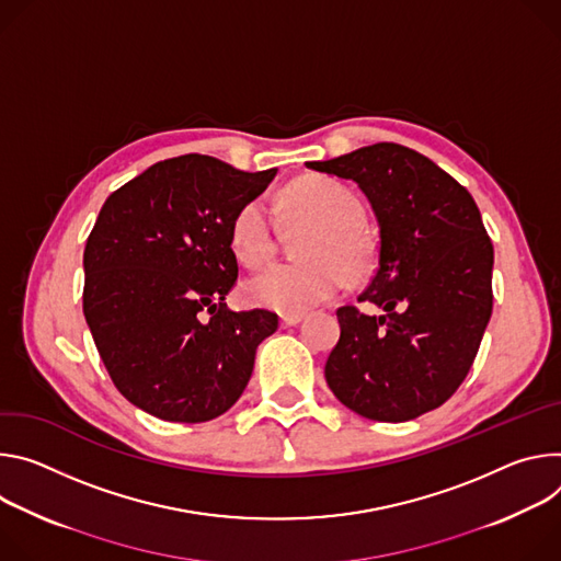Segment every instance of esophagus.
Wrapping results in <instances>:
<instances>
[{
    "mask_svg": "<svg viewBox=\"0 0 561 561\" xmlns=\"http://www.w3.org/2000/svg\"><path fill=\"white\" fill-rule=\"evenodd\" d=\"M302 319H305V314H283V317H280V325H283V328H294V325H298Z\"/></svg>",
    "mask_w": 561,
    "mask_h": 561,
    "instance_id": "esophagus-1",
    "label": "esophagus"
}]
</instances>
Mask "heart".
I'll return each mask as SVG.
<instances>
[{"label": "heart", "instance_id": "b5f03b06", "mask_svg": "<svg viewBox=\"0 0 561 561\" xmlns=\"http://www.w3.org/2000/svg\"><path fill=\"white\" fill-rule=\"evenodd\" d=\"M291 225H312L314 233L302 244V263H276L249 278L247 298L285 314L307 312L332 298L345 283L365 278L377 265V240L363 220L365 209L350 186L307 175L291 182L280 196ZM278 229L272 209L252 201L238 209L231 222V249L247 267L267 263L276 252Z\"/></svg>", "mask_w": 561, "mask_h": 561}]
</instances>
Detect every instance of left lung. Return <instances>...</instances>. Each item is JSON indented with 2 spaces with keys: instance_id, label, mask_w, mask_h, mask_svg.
I'll list each match as a JSON object with an SVG mask.
<instances>
[{
  "instance_id": "8db88e82",
  "label": "left lung",
  "mask_w": 561,
  "mask_h": 561,
  "mask_svg": "<svg viewBox=\"0 0 561 561\" xmlns=\"http://www.w3.org/2000/svg\"><path fill=\"white\" fill-rule=\"evenodd\" d=\"M307 169L354 180L379 220V267L356 305L336 309L328 356L334 397L371 421L401 423L463 383L492 314V242L466 186L414 149L377 142Z\"/></svg>"
}]
</instances>
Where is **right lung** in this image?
Instances as JSON below:
<instances>
[{
    "instance_id": "right-lung-1",
    "label": "right lung",
    "mask_w": 561,
    "mask_h": 561,
    "mask_svg": "<svg viewBox=\"0 0 561 561\" xmlns=\"http://www.w3.org/2000/svg\"><path fill=\"white\" fill-rule=\"evenodd\" d=\"M274 175L186 153L106 198L84 249L82 307L113 386L140 410L203 423L247 388L278 317L227 307L238 280L231 222Z\"/></svg>"
}]
</instances>
